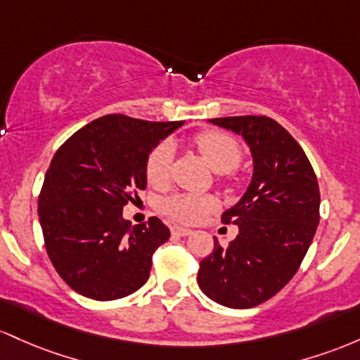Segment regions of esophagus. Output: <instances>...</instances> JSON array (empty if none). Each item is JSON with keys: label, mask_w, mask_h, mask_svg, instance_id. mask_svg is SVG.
<instances>
[{"label": "esophagus", "mask_w": 360, "mask_h": 360, "mask_svg": "<svg viewBox=\"0 0 360 360\" xmlns=\"http://www.w3.org/2000/svg\"><path fill=\"white\" fill-rule=\"evenodd\" d=\"M172 233L176 234V236H188V234H192V229L184 228V226H173Z\"/></svg>", "instance_id": "esophagus-1"}]
</instances>
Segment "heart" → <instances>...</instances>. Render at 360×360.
Here are the masks:
<instances>
[{
	"label": "heart",
	"mask_w": 360,
	"mask_h": 360,
	"mask_svg": "<svg viewBox=\"0 0 360 360\" xmlns=\"http://www.w3.org/2000/svg\"><path fill=\"white\" fill-rule=\"evenodd\" d=\"M197 149L204 156L205 161L211 165L214 172L228 173L240 165L241 146L231 134L223 131H204L193 137ZM172 146L167 141L160 143L151 149L146 160V179L151 185L160 187L168 180L169 163H172ZM217 200L212 195H195V193H179L169 197L161 205L169 219L176 223L193 224L204 219L207 214L217 209Z\"/></svg>",
	"instance_id": "b5f03b06"
}]
</instances>
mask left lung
Listing matches in <instances>:
<instances>
[{"mask_svg": "<svg viewBox=\"0 0 360 360\" xmlns=\"http://www.w3.org/2000/svg\"><path fill=\"white\" fill-rule=\"evenodd\" d=\"M243 136L253 176L236 205L223 212L238 236L199 264L197 282L212 301L233 309L262 304L300 269L320 223V187L308 156L281 124L265 115L211 119Z\"/></svg>", "mask_w": 360, "mask_h": 360, "instance_id": "8db88e82", "label": "left lung"}]
</instances>
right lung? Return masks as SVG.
<instances>
[{
	"instance_id": "1",
	"label": "right lung",
	"mask_w": 360,
	"mask_h": 360,
	"mask_svg": "<svg viewBox=\"0 0 360 360\" xmlns=\"http://www.w3.org/2000/svg\"><path fill=\"white\" fill-rule=\"evenodd\" d=\"M181 124L110 114L58 149L39 195V221L47 255L72 290L112 301L146 284L169 229L158 217L132 226L122 209L146 188L151 149Z\"/></svg>"
}]
</instances>
